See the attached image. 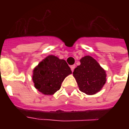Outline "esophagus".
<instances>
[{"mask_svg": "<svg viewBox=\"0 0 129 129\" xmlns=\"http://www.w3.org/2000/svg\"><path fill=\"white\" fill-rule=\"evenodd\" d=\"M75 68H76V65H72V66H70L71 70L72 71V72H74Z\"/></svg>", "mask_w": 129, "mask_h": 129, "instance_id": "34e87169", "label": "esophagus"}]
</instances>
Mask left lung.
<instances>
[{"label":"left lung","instance_id":"left-lung-1","mask_svg":"<svg viewBox=\"0 0 129 129\" xmlns=\"http://www.w3.org/2000/svg\"><path fill=\"white\" fill-rule=\"evenodd\" d=\"M73 72L81 92L92 95L99 92L106 82V72L93 57L85 56Z\"/></svg>","mask_w":129,"mask_h":129}]
</instances>
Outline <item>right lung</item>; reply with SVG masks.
<instances>
[{
    "label": "right lung",
    "mask_w": 129,
    "mask_h": 129,
    "mask_svg": "<svg viewBox=\"0 0 129 129\" xmlns=\"http://www.w3.org/2000/svg\"><path fill=\"white\" fill-rule=\"evenodd\" d=\"M72 74L64 59L49 55L39 63L33 70L35 87L45 95H51L60 89L66 77Z\"/></svg>",
    "instance_id": "1"
}]
</instances>
